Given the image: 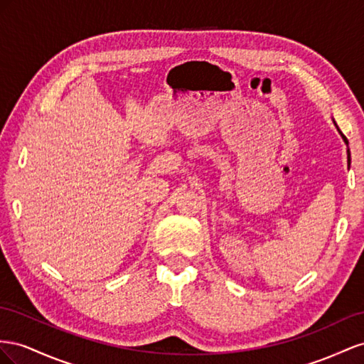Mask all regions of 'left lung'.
Returning <instances> with one entry per match:
<instances>
[{"label":"left lung","mask_w":364,"mask_h":364,"mask_svg":"<svg viewBox=\"0 0 364 364\" xmlns=\"http://www.w3.org/2000/svg\"><path fill=\"white\" fill-rule=\"evenodd\" d=\"M334 124H336V127H337V123H336V122H334ZM337 129H338V127H337ZM338 132H340V134H341V131H340V129H338ZM341 137H343V140H345V143H346V144H348V139H346V137H345V136H343V134H341ZM348 155H349V151H348Z\"/></svg>","instance_id":"left-lung-1"}]
</instances>
